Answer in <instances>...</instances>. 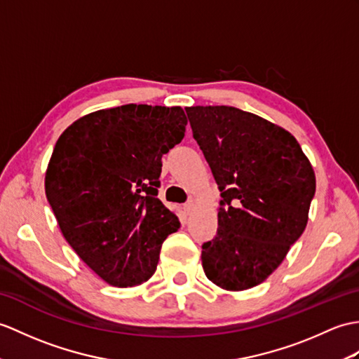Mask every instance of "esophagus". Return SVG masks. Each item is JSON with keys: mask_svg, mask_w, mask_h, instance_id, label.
Wrapping results in <instances>:
<instances>
[{"mask_svg": "<svg viewBox=\"0 0 359 359\" xmlns=\"http://www.w3.org/2000/svg\"><path fill=\"white\" fill-rule=\"evenodd\" d=\"M183 210H185V212H187V214H191V212H193V211L196 210V200H193V198L188 200V202H187L185 205H183Z\"/></svg>", "mask_w": 359, "mask_h": 359, "instance_id": "34e87169", "label": "esophagus"}]
</instances>
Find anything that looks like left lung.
Wrapping results in <instances>:
<instances>
[{
    "mask_svg": "<svg viewBox=\"0 0 359 359\" xmlns=\"http://www.w3.org/2000/svg\"><path fill=\"white\" fill-rule=\"evenodd\" d=\"M220 189L217 236L202 246L206 277L231 292L260 285L303 234L316 180L297 139L228 105L187 107Z\"/></svg>",
    "mask_w": 359,
    "mask_h": 359,
    "instance_id": "1",
    "label": "left lung"
}]
</instances>
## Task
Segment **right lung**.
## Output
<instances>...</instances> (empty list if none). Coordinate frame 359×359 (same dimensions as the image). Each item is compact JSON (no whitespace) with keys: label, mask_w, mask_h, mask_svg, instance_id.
Returning <instances> with one entry per match:
<instances>
[{"label":"right lung","mask_w":359,"mask_h":359,"mask_svg":"<svg viewBox=\"0 0 359 359\" xmlns=\"http://www.w3.org/2000/svg\"><path fill=\"white\" fill-rule=\"evenodd\" d=\"M182 107L128 104L82 116L56 140L46 196L64 238L116 287L148 281L180 228L159 198L162 156L185 136Z\"/></svg>","instance_id":"obj_1"}]
</instances>
